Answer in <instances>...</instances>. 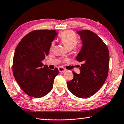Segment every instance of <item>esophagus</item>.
Returning a JSON list of instances; mask_svg holds the SVG:
<instances>
[{"mask_svg":"<svg viewBox=\"0 0 124 124\" xmlns=\"http://www.w3.org/2000/svg\"><path fill=\"white\" fill-rule=\"evenodd\" d=\"M58 70L59 72H64L65 71H66V70L63 67H59Z\"/></svg>","mask_w":124,"mask_h":124,"instance_id":"1","label":"esophagus"}]
</instances>
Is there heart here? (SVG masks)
<instances>
[{
	"label": "heart",
	"mask_w": 124,
	"mask_h": 124,
	"mask_svg": "<svg viewBox=\"0 0 124 124\" xmlns=\"http://www.w3.org/2000/svg\"><path fill=\"white\" fill-rule=\"evenodd\" d=\"M59 38L62 42L67 49L70 50L75 47L78 43V38L74 32L70 30L62 32L60 35ZM54 45V42H52L51 44L50 49H52Z\"/></svg>",
	"instance_id": "heart-1"
}]
</instances>
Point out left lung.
<instances>
[{
	"instance_id": "1",
	"label": "left lung",
	"mask_w": 124,
	"mask_h": 124,
	"mask_svg": "<svg viewBox=\"0 0 124 124\" xmlns=\"http://www.w3.org/2000/svg\"><path fill=\"white\" fill-rule=\"evenodd\" d=\"M77 33L82 46L76 58L83 64L80 67V74L72 72L74 78L67 82V87L75 96L85 98L96 94L107 79L109 52L104 42L94 32L83 30Z\"/></svg>"
}]
</instances>
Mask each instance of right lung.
<instances>
[{"mask_svg": "<svg viewBox=\"0 0 124 124\" xmlns=\"http://www.w3.org/2000/svg\"><path fill=\"white\" fill-rule=\"evenodd\" d=\"M58 33L54 30H36L22 38L15 50L13 73L19 86L27 95L43 97L53 88L58 70L43 66L42 61L49 54L53 40Z\"/></svg>", "mask_w": 124, "mask_h": 124, "instance_id": "obj_1", "label": "right lung"}]
</instances>
